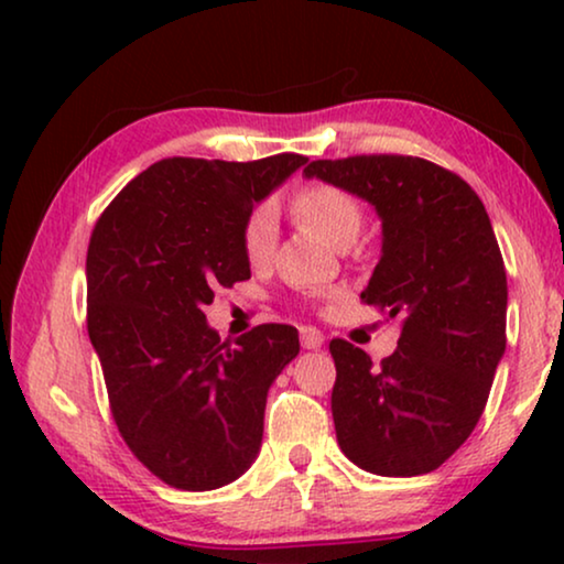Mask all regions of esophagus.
Instances as JSON below:
<instances>
[{
  "mask_svg": "<svg viewBox=\"0 0 564 564\" xmlns=\"http://www.w3.org/2000/svg\"><path fill=\"white\" fill-rule=\"evenodd\" d=\"M300 341H303V349H321L326 338H323L318 328L303 326V328H300Z\"/></svg>",
  "mask_w": 564,
  "mask_h": 564,
  "instance_id": "obj_1",
  "label": "esophagus"
}]
</instances>
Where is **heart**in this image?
Segmentation results:
<instances>
[{
	"instance_id": "1",
	"label": "heart",
	"mask_w": 564,
	"mask_h": 564,
	"mask_svg": "<svg viewBox=\"0 0 564 564\" xmlns=\"http://www.w3.org/2000/svg\"><path fill=\"white\" fill-rule=\"evenodd\" d=\"M292 213L303 226L313 228L330 246L357 241L361 230V205L346 189L330 184H313L300 189L292 199ZM241 243L251 264H264L272 259L276 246V210L269 203L257 205L243 220Z\"/></svg>"
}]
</instances>
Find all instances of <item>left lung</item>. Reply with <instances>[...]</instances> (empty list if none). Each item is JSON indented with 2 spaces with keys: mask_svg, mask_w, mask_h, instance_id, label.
I'll return each instance as SVG.
<instances>
[{
  "mask_svg": "<svg viewBox=\"0 0 564 564\" xmlns=\"http://www.w3.org/2000/svg\"><path fill=\"white\" fill-rule=\"evenodd\" d=\"M305 176L375 207L382 253L361 300L400 318L380 367L344 338L328 346L338 446L375 475L434 473L473 434L506 351L508 282L485 205L415 156L313 161Z\"/></svg>",
  "mask_w": 564,
  "mask_h": 564,
  "instance_id": "8db88e82",
  "label": "left lung"
}]
</instances>
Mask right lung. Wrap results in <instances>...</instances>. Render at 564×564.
<instances>
[{"mask_svg": "<svg viewBox=\"0 0 564 564\" xmlns=\"http://www.w3.org/2000/svg\"><path fill=\"white\" fill-rule=\"evenodd\" d=\"M305 164L297 153L164 159L91 230L87 330L112 419L172 488H223L261 449L269 388L300 354L297 328L264 323L223 344L203 311L215 290L249 280L243 220Z\"/></svg>", "mask_w": 564, "mask_h": 564, "instance_id": "obj_1", "label": "right lung"}]
</instances>
